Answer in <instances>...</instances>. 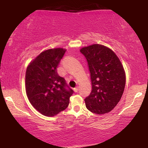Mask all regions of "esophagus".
<instances>
[{"label": "esophagus", "instance_id": "34e87169", "mask_svg": "<svg viewBox=\"0 0 148 148\" xmlns=\"http://www.w3.org/2000/svg\"><path fill=\"white\" fill-rule=\"evenodd\" d=\"M74 92H76L78 91V87H75V88L74 89Z\"/></svg>", "mask_w": 148, "mask_h": 148}]
</instances>
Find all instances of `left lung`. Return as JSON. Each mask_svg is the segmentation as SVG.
<instances>
[{"mask_svg":"<svg viewBox=\"0 0 148 148\" xmlns=\"http://www.w3.org/2000/svg\"><path fill=\"white\" fill-rule=\"evenodd\" d=\"M88 63L92 91L84 99L90 112L104 114L112 111L123 93L126 77L123 66L111 49L92 44L80 49Z\"/></svg>","mask_w":148,"mask_h":148,"instance_id":"obj_1","label":"left lung"}]
</instances>
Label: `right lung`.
<instances>
[{"label":"right lung","mask_w":148,"mask_h":148,"mask_svg":"<svg viewBox=\"0 0 148 148\" xmlns=\"http://www.w3.org/2000/svg\"><path fill=\"white\" fill-rule=\"evenodd\" d=\"M65 51L63 48L47 49L27 68V96L32 106L44 116L52 117L64 110L74 92L57 72Z\"/></svg>","instance_id":"right-lung-1"}]
</instances>
